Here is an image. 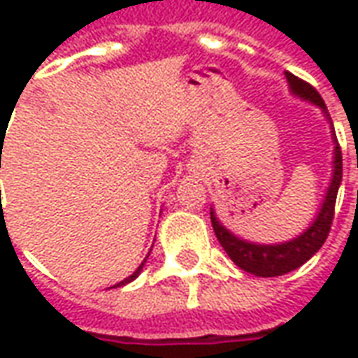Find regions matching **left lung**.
Listing matches in <instances>:
<instances>
[{"label": "left lung", "instance_id": "1", "mask_svg": "<svg viewBox=\"0 0 358 358\" xmlns=\"http://www.w3.org/2000/svg\"><path fill=\"white\" fill-rule=\"evenodd\" d=\"M285 78L289 82L293 94L316 103L320 109L326 110L324 99L308 82L292 73H285ZM341 172H343V159H341V148L338 143L336 155H334V178H331L330 189H328L326 199H324L322 209L318 213L313 226L305 234H301L299 238L280 243V245L248 243V241H241L240 238H236L232 232H228L224 226L218 222L215 213H210V222H213V230L217 234V240L220 241V245L224 248V251L234 263L249 274L272 278L282 276V274L299 268L301 264L307 263L308 259L322 248V243L330 234L334 215H336V197H338L339 184H341Z\"/></svg>", "mask_w": 358, "mask_h": 358}]
</instances>
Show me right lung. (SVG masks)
<instances>
[{
    "mask_svg": "<svg viewBox=\"0 0 358 358\" xmlns=\"http://www.w3.org/2000/svg\"><path fill=\"white\" fill-rule=\"evenodd\" d=\"M143 263H145V261H143ZM143 263H141L140 266H138V268H136V272H134L132 276H128V278H126V280H122V282H118L117 285H124V284H128V282H132L134 278L138 276V274H140V272H141V268H143ZM117 285H113V287H117Z\"/></svg>",
    "mask_w": 358,
    "mask_h": 358,
    "instance_id": "right-lung-1",
    "label": "right lung"
}]
</instances>
